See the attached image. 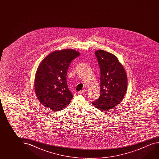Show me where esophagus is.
Returning a JSON list of instances; mask_svg holds the SVG:
<instances>
[{
	"label": "esophagus",
	"instance_id": "34e87169",
	"mask_svg": "<svg viewBox=\"0 0 159 159\" xmlns=\"http://www.w3.org/2000/svg\"><path fill=\"white\" fill-rule=\"evenodd\" d=\"M86 92V89H83V90H81V91H79L78 94H84V93H85Z\"/></svg>",
	"mask_w": 159,
	"mask_h": 159
}]
</instances>
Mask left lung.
I'll return each mask as SVG.
<instances>
[{"label":"left lung","mask_w":159,"mask_h":159,"mask_svg":"<svg viewBox=\"0 0 159 159\" xmlns=\"http://www.w3.org/2000/svg\"><path fill=\"white\" fill-rule=\"evenodd\" d=\"M100 69V95L93 102L103 111L113 109L121 102L128 87L125 69L114 55L102 50L95 52Z\"/></svg>","instance_id":"left-lung-1"}]
</instances>
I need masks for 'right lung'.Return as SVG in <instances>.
<instances>
[{
  "label": "right lung",
  "mask_w": 159,
  "mask_h": 159,
  "mask_svg": "<svg viewBox=\"0 0 159 159\" xmlns=\"http://www.w3.org/2000/svg\"><path fill=\"white\" fill-rule=\"evenodd\" d=\"M74 50L55 51L45 57L38 68L34 82L35 94L42 105L53 111L68 107L73 95L68 89L66 74L72 60L78 57Z\"/></svg>",
  "instance_id": "right-lung-1"
}]
</instances>
